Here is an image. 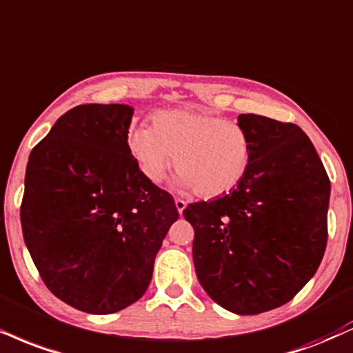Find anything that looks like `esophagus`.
Masks as SVG:
<instances>
[{"instance_id": "34e87169", "label": "esophagus", "mask_w": 353, "mask_h": 353, "mask_svg": "<svg viewBox=\"0 0 353 353\" xmlns=\"http://www.w3.org/2000/svg\"><path fill=\"white\" fill-rule=\"evenodd\" d=\"M185 207H188V202L182 201V199H176V209H177V212H179V214L184 212Z\"/></svg>"}]
</instances>
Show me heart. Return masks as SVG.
<instances>
[{
  "label": "heart",
  "mask_w": 353,
  "mask_h": 353,
  "mask_svg": "<svg viewBox=\"0 0 353 353\" xmlns=\"http://www.w3.org/2000/svg\"><path fill=\"white\" fill-rule=\"evenodd\" d=\"M151 120L152 126L138 123L126 134L148 181H163L174 161L177 185L212 199L235 189L248 171L252 141L240 123L194 110H161Z\"/></svg>",
  "instance_id": "1"
}]
</instances>
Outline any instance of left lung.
Instances as JSON below:
<instances>
[{
  "label": "left lung",
  "mask_w": 353,
  "mask_h": 353,
  "mask_svg": "<svg viewBox=\"0 0 353 353\" xmlns=\"http://www.w3.org/2000/svg\"><path fill=\"white\" fill-rule=\"evenodd\" d=\"M252 141L235 189L189 203L199 283L227 311L252 316L290 303L316 274L327 245L330 181L294 123L240 114Z\"/></svg>",
  "instance_id": "obj_1"
}]
</instances>
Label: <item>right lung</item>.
<instances>
[{
	"label": "right lung",
	"instance_id": "add662e5",
	"mask_svg": "<svg viewBox=\"0 0 353 353\" xmlns=\"http://www.w3.org/2000/svg\"><path fill=\"white\" fill-rule=\"evenodd\" d=\"M133 108L88 103L63 113L29 154L21 225L42 281L88 314L146 292L156 253L179 219L126 144Z\"/></svg>",
	"mask_w": 353,
	"mask_h": 353
}]
</instances>
